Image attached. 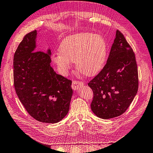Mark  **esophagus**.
<instances>
[{
	"instance_id": "34e87169",
	"label": "esophagus",
	"mask_w": 153,
	"mask_h": 153,
	"mask_svg": "<svg viewBox=\"0 0 153 153\" xmlns=\"http://www.w3.org/2000/svg\"><path fill=\"white\" fill-rule=\"evenodd\" d=\"M84 85V83L79 81H73L71 87L73 90H78L80 87Z\"/></svg>"
}]
</instances>
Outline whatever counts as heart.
<instances>
[{
    "mask_svg": "<svg viewBox=\"0 0 153 153\" xmlns=\"http://www.w3.org/2000/svg\"><path fill=\"white\" fill-rule=\"evenodd\" d=\"M55 54L54 62L62 75L68 71L71 62L86 76H92L103 68L107 53L105 39L100 34L80 33L64 38Z\"/></svg>",
    "mask_w": 153,
    "mask_h": 153,
    "instance_id": "b5f03b06",
    "label": "heart"
}]
</instances>
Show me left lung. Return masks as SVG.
I'll return each instance as SVG.
<instances>
[{
    "mask_svg": "<svg viewBox=\"0 0 153 153\" xmlns=\"http://www.w3.org/2000/svg\"><path fill=\"white\" fill-rule=\"evenodd\" d=\"M88 85L94 94L91 110L103 119L122 115L136 96L138 79L135 53L118 30L106 64Z\"/></svg>",
    "mask_w": 153,
    "mask_h": 153,
    "instance_id": "1",
    "label": "left lung"
}]
</instances>
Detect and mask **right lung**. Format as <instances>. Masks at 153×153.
<instances>
[{
	"label": "right lung",
	"instance_id": "obj_1",
	"mask_svg": "<svg viewBox=\"0 0 153 153\" xmlns=\"http://www.w3.org/2000/svg\"><path fill=\"white\" fill-rule=\"evenodd\" d=\"M37 30L27 34L14 55L16 93L30 115L46 123H57L68 114L72 82L51 67V50L36 52Z\"/></svg>",
	"mask_w": 153,
	"mask_h": 153
}]
</instances>
